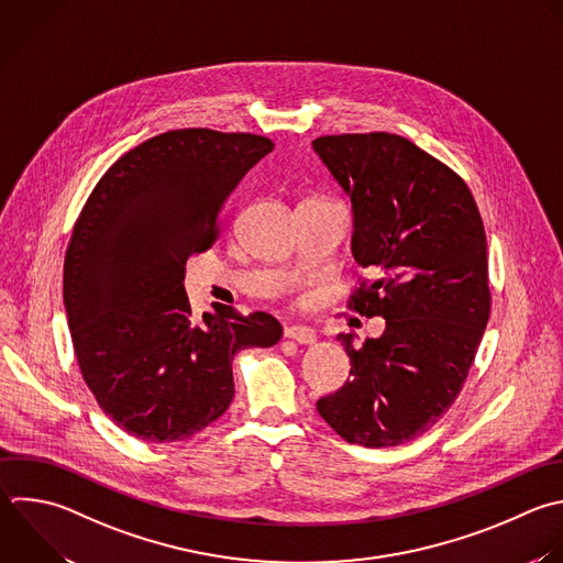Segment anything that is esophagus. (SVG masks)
<instances>
[{
    "instance_id": "esophagus-1",
    "label": "esophagus",
    "mask_w": 563,
    "mask_h": 563,
    "mask_svg": "<svg viewBox=\"0 0 563 563\" xmlns=\"http://www.w3.org/2000/svg\"><path fill=\"white\" fill-rule=\"evenodd\" d=\"M284 336L292 339V341H297L301 345H310V343L317 341V332L312 328H308V325H286L284 328Z\"/></svg>"
}]
</instances>
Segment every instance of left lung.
<instances>
[{
  "label": "left lung",
  "mask_w": 563,
  "mask_h": 563,
  "mask_svg": "<svg viewBox=\"0 0 563 563\" xmlns=\"http://www.w3.org/2000/svg\"><path fill=\"white\" fill-rule=\"evenodd\" d=\"M352 200V255L369 277L347 306L385 332L352 345L350 378L317 400L347 442L396 446L431 429L457 398L488 314L486 235L466 183L411 141L339 134L312 141Z\"/></svg>",
  "instance_id": "8db88e82"
}]
</instances>
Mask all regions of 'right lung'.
I'll return each mask as SVG.
<instances>
[{
    "label": "right lung",
    "mask_w": 563,
    "mask_h": 563,
    "mask_svg": "<svg viewBox=\"0 0 563 563\" xmlns=\"http://www.w3.org/2000/svg\"><path fill=\"white\" fill-rule=\"evenodd\" d=\"M273 141L189 128L121 156L90 194L66 251L64 303L99 407L145 442L187 440L231 405L233 356L271 347L268 312L191 317L185 266L220 235L224 202Z\"/></svg>",
    "instance_id": "right-lung-1"
}]
</instances>
